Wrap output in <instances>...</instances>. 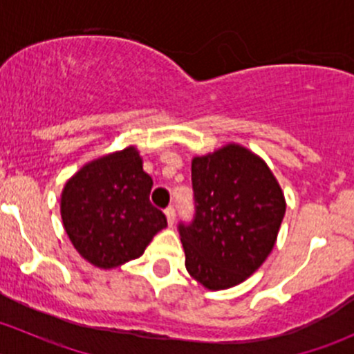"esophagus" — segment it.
<instances>
[{"mask_svg": "<svg viewBox=\"0 0 354 354\" xmlns=\"http://www.w3.org/2000/svg\"><path fill=\"white\" fill-rule=\"evenodd\" d=\"M164 214H166L167 224H169V226H173V224H174V219H176V210H174L173 207H167V209L164 210Z\"/></svg>", "mask_w": 354, "mask_h": 354, "instance_id": "esophagus-1", "label": "esophagus"}]
</instances>
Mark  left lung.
Returning <instances> with one entry per match:
<instances>
[{
	"label": "left lung",
	"instance_id": "8db88e82",
	"mask_svg": "<svg viewBox=\"0 0 354 354\" xmlns=\"http://www.w3.org/2000/svg\"><path fill=\"white\" fill-rule=\"evenodd\" d=\"M195 219L180 224L185 266L210 291L248 279L272 252L286 198L266 160L240 144L192 159Z\"/></svg>",
	"mask_w": 354,
	"mask_h": 354
}]
</instances>
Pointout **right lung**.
Returning <instances> with one entry per match:
<instances>
[{"instance_id":"obj_1","label":"right lung","mask_w":354,"mask_h":354,"mask_svg":"<svg viewBox=\"0 0 354 354\" xmlns=\"http://www.w3.org/2000/svg\"><path fill=\"white\" fill-rule=\"evenodd\" d=\"M135 145L88 160L65 183L62 219L82 259L114 269L145 252L167 221L149 200L152 178Z\"/></svg>"}]
</instances>
